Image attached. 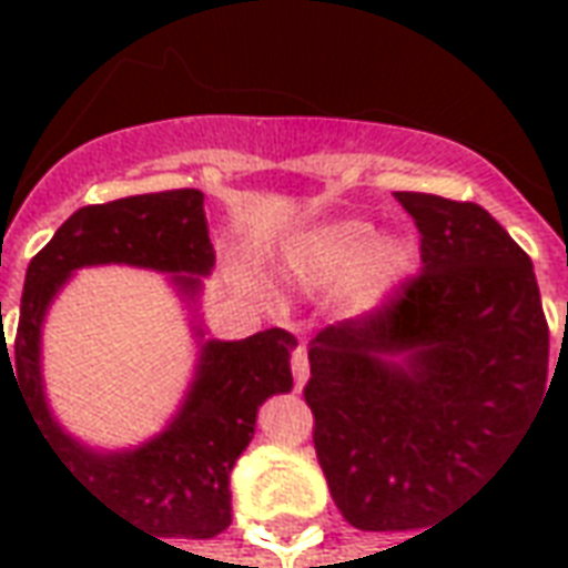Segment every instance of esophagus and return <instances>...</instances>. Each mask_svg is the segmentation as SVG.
I'll list each match as a JSON object with an SVG mask.
<instances>
[{"label": "esophagus", "instance_id": "esophagus-1", "mask_svg": "<svg viewBox=\"0 0 568 568\" xmlns=\"http://www.w3.org/2000/svg\"><path fill=\"white\" fill-rule=\"evenodd\" d=\"M292 374H295V383L297 389L307 383V374H310V358H307V346L297 344L295 349H292Z\"/></svg>", "mask_w": 568, "mask_h": 568}]
</instances>
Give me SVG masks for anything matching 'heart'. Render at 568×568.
<instances>
[{
    "instance_id": "obj_1",
    "label": "heart",
    "mask_w": 568,
    "mask_h": 568,
    "mask_svg": "<svg viewBox=\"0 0 568 568\" xmlns=\"http://www.w3.org/2000/svg\"><path fill=\"white\" fill-rule=\"evenodd\" d=\"M414 264V248L402 236H374L368 222H332L307 234L295 248V267L313 283L346 273V295L358 310L381 307Z\"/></svg>"
}]
</instances>
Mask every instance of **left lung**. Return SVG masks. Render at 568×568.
Instances as JSON below:
<instances>
[{
  "instance_id": "left-lung-1",
  "label": "left lung",
  "mask_w": 568,
  "mask_h": 568,
  "mask_svg": "<svg viewBox=\"0 0 568 568\" xmlns=\"http://www.w3.org/2000/svg\"><path fill=\"white\" fill-rule=\"evenodd\" d=\"M395 200L417 224L423 271L381 307L322 328L304 386L334 505L365 532L447 511L511 453L550 389L529 255L477 203Z\"/></svg>"
}]
</instances>
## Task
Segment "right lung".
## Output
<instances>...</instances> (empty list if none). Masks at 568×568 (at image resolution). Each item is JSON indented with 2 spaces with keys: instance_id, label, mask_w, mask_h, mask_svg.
<instances>
[{
  "instance_id": "1",
  "label": "right lung",
  "mask_w": 568,
  "mask_h": 568,
  "mask_svg": "<svg viewBox=\"0 0 568 568\" xmlns=\"http://www.w3.org/2000/svg\"><path fill=\"white\" fill-rule=\"evenodd\" d=\"M88 264H133L173 273L194 301L215 264L197 187L136 194L72 212L30 261L14 341L0 346L18 393L44 440L105 508L163 538H212L231 526V471L255 435L258 407L292 389L295 337L267 328L246 341H206L185 405L136 450L97 453L67 435L42 393V322L69 273ZM6 334V332H2ZM203 337V332L197 328Z\"/></svg>"
}]
</instances>
